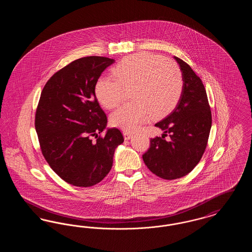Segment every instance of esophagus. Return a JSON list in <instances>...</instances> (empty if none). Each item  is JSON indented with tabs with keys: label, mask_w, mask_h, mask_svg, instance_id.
Here are the masks:
<instances>
[{
	"label": "esophagus",
	"mask_w": 252,
	"mask_h": 252,
	"mask_svg": "<svg viewBox=\"0 0 252 252\" xmlns=\"http://www.w3.org/2000/svg\"><path fill=\"white\" fill-rule=\"evenodd\" d=\"M123 134H124L125 140H130L132 138V136H133V133L129 131H124L123 132Z\"/></svg>",
	"instance_id": "obj_1"
}]
</instances>
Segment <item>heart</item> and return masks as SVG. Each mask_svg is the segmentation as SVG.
<instances>
[{
	"instance_id": "heart-1",
	"label": "heart",
	"mask_w": 252,
	"mask_h": 252,
	"mask_svg": "<svg viewBox=\"0 0 252 252\" xmlns=\"http://www.w3.org/2000/svg\"><path fill=\"white\" fill-rule=\"evenodd\" d=\"M117 79L101 76L94 91L99 102L107 108L119 106L125 88H132L134 101L127 103L110 117L111 125L126 131H134L150 118L164 116L180 100L183 79L174 60L140 53L125 58L113 68Z\"/></svg>"
}]
</instances>
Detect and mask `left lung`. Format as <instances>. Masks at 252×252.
I'll use <instances>...</instances> for the list:
<instances>
[{"label": "left lung", "instance_id": "obj_1", "mask_svg": "<svg viewBox=\"0 0 252 252\" xmlns=\"http://www.w3.org/2000/svg\"><path fill=\"white\" fill-rule=\"evenodd\" d=\"M174 59L182 73V93L176 108L155 125L163 134L150 140V147L143 155L148 169L164 180L182 178L196 166L212 127V114L201 79L186 62ZM167 133L169 138L165 139Z\"/></svg>", "mask_w": 252, "mask_h": 252}]
</instances>
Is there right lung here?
<instances>
[{
	"mask_svg": "<svg viewBox=\"0 0 252 252\" xmlns=\"http://www.w3.org/2000/svg\"><path fill=\"white\" fill-rule=\"evenodd\" d=\"M115 60L87 57L56 72L44 86L35 126L42 154L60 178L78 186H94L110 171L120 130L107 127L96 100V81ZM106 129L104 137L97 134ZM95 136L94 141L92 137Z\"/></svg>",
	"mask_w": 252,
	"mask_h": 252,
	"instance_id": "obj_1",
	"label": "right lung"
}]
</instances>
